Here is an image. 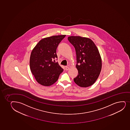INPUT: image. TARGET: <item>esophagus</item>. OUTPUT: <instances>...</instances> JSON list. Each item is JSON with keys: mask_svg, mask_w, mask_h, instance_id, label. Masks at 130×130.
Returning <instances> with one entry per match:
<instances>
[{"mask_svg": "<svg viewBox=\"0 0 130 130\" xmlns=\"http://www.w3.org/2000/svg\"><path fill=\"white\" fill-rule=\"evenodd\" d=\"M70 69L69 66H66V70H69V69Z\"/></svg>", "mask_w": 130, "mask_h": 130, "instance_id": "1", "label": "esophagus"}]
</instances>
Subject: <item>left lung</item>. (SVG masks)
<instances>
[{
	"label": "left lung",
	"instance_id": "left-lung-1",
	"mask_svg": "<svg viewBox=\"0 0 130 130\" xmlns=\"http://www.w3.org/2000/svg\"><path fill=\"white\" fill-rule=\"evenodd\" d=\"M68 39L76 51L78 74L74 78V82L81 87L90 86L98 78L102 70V58L98 48L88 38L70 36Z\"/></svg>",
	"mask_w": 130,
	"mask_h": 130
}]
</instances>
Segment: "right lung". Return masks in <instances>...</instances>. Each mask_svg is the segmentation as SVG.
<instances>
[{"label":"right lung","instance_id":"1","mask_svg":"<svg viewBox=\"0 0 130 130\" xmlns=\"http://www.w3.org/2000/svg\"><path fill=\"white\" fill-rule=\"evenodd\" d=\"M66 35L54 36L45 38L37 44L31 51L30 68L38 83L49 86L58 80L63 69L52 59L57 58L56 53L58 44Z\"/></svg>","mask_w":130,"mask_h":130}]
</instances>
